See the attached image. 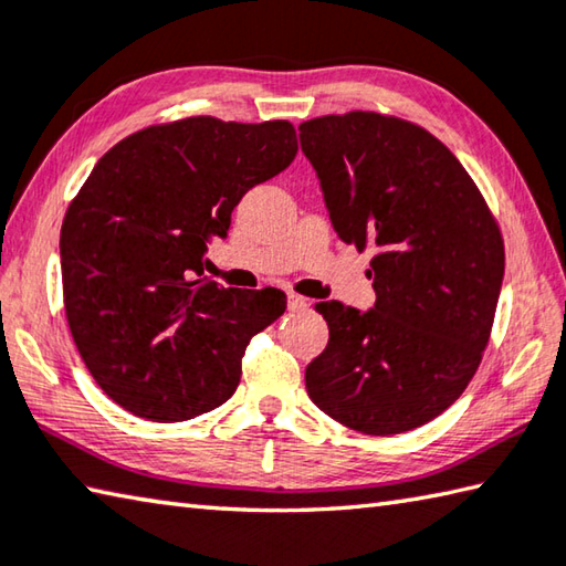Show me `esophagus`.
<instances>
[{
	"label": "esophagus",
	"instance_id": "34e87169",
	"mask_svg": "<svg viewBox=\"0 0 566 566\" xmlns=\"http://www.w3.org/2000/svg\"><path fill=\"white\" fill-rule=\"evenodd\" d=\"M310 306V300H304L302 294H290V310L292 312H304Z\"/></svg>",
	"mask_w": 566,
	"mask_h": 566
}]
</instances>
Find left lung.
Returning a JSON list of instances; mask_svg holds the SVG:
<instances>
[{"label": "left lung", "mask_w": 566, "mask_h": 566, "mask_svg": "<svg viewBox=\"0 0 566 566\" xmlns=\"http://www.w3.org/2000/svg\"><path fill=\"white\" fill-rule=\"evenodd\" d=\"M338 238L374 248V310L318 302L328 344L306 394L346 428L406 433L468 388L495 322L505 244L468 170L436 136L371 111L300 126Z\"/></svg>", "instance_id": "obj_1"}]
</instances>
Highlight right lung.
<instances>
[{"instance_id":"obj_1","label":"right lung","mask_w":566,"mask_h":566,"mask_svg":"<svg viewBox=\"0 0 566 566\" xmlns=\"http://www.w3.org/2000/svg\"><path fill=\"white\" fill-rule=\"evenodd\" d=\"M296 150L290 120L192 116L116 143L71 200L59 242L71 336L133 416L178 423L238 390L244 348L286 296L205 280V252Z\"/></svg>"}]
</instances>
